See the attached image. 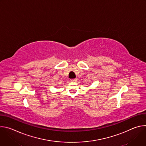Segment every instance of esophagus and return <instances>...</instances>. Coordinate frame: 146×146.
<instances>
[{"mask_svg": "<svg viewBox=\"0 0 146 146\" xmlns=\"http://www.w3.org/2000/svg\"><path fill=\"white\" fill-rule=\"evenodd\" d=\"M77 80L76 78H74V79H71V80H70V81H71L72 82H76L77 81Z\"/></svg>", "mask_w": 146, "mask_h": 146, "instance_id": "34e87169", "label": "esophagus"}]
</instances>
